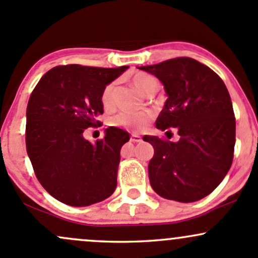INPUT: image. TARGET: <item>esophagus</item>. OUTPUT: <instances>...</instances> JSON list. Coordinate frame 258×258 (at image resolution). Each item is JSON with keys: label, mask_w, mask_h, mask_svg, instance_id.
Returning <instances> with one entry per match:
<instances>
[{"label": "esophagus", "mask_w": 258, "mask_h": 258, "mask_svg": "<svg viewBox=\"0 0 258 258\" xmlns=\"http://www.w3.org/2000/svg\"><path fill=\"white\" fill-rule=\"evenodd\" d=\"M130 140L133 141V143H140L141 141V137L138 134H132V137H130Z\"/></svg>", "instance_id": "34e87169"}]
</instances>
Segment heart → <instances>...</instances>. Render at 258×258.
Segmentation results:
<instances>
[{"label": "heart", "mask_w": 258, "mask_h": 258, "mask_svg": "<svg viewBox=\"0 0 258 258\" xmlns=\"http://www.w3.org/2000/svg\"><path fill=\"white\" fill-rule=\"evenodd\" d=\"M133 85L143 95H145L152 86L157 85V81L151 75L145 73H138L133 76ZM113 90H114V82L108 84L103 88L101 95V101L104 108H109L113 102ZM152 113L148 109L134 110V112H119L114 117L110 119V124L119 128H124L132 132H140L148 128L152 120Z\"/></svg>", "instance_id": "obj_1"}]
</instances>
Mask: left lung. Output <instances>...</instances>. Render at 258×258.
<instances>
[{
    "instance_id": "8db88e82",
    "label": "left lung",
    "mask_w": 258,
    "mask_h": 258,
    "mask_svg": "<svg viewBox=\"0 0 258 258\" xmlns=\"http://www.w3.org/2000/svg\"><path fill=\"white\" fill-rule=\"evenodd\" d=\"M140 70L161 81L167 95L156 128H176L179 140L145 135L154 146L149 162L152 189L162 198L190 203L220 184L232 163L235 123L231 98L212 69L190 57H176Z\"/></svg>"
}]
</instances>
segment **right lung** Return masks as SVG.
I'll return each mask as SVG.
<instances>
[{"instance_id":"add662e5","label":"right lung","mask_w":258,"mask_h":258,"mask_svg":"<svg viewBox=\"0 0 258 258\" xmlns=\"http://www.w3.org/2000/svg\"><path fill=\"white\" fill-rule=\"evenodd\" d=\"M126 69L56 66L30 95L27 154L38 181L61 203L87 207L115 190L120 149L130 139L128 132L109 126L95 144L85 139L84 132L95 126L103 113V88Z\"/></svg>"}]
</instances>
